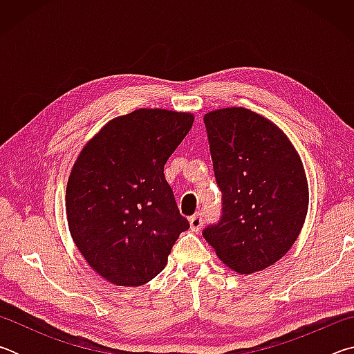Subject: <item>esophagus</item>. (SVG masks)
I'll list each match as a JSON object with an SVG mask.
<instances>
[{"mask_svg":"<svg viewBox=\"0 0 354 354\" xmlns=\"http://www.w3.org/2000/svg\"><path fill=\"white\" fill-rule=\"evenodd\" d=\"M203 214L201 212H196L195 215H192L189 218V223H190V230L192 231H200L201 226H203Z\"/></svg>","mask_w":354,"mask_h":354,"instance_id":"esophagus-1","label":"esophagus"}]
</instances>
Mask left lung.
Returning <instances> with one entry per match:
<instances>
[{
    "label": "left lung",
    "mask_w": 354,
    "mask_h": 354,
    "mask_svg": "<svg viewBox=\"0 0 354 354\" xmlns=\"http://www.w3.org/2000/svg\"><path fill=\"white\" fill-rule=\"evenodd\" d=\"M205 124L223 215L203 236L234 272L266 270L290 250L306 218L301 159L277 124L245 107L209 112Z\"/></svg>",
    "instance_id": "obj_1"
}]
</instances>
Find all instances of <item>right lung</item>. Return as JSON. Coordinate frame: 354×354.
I'll return each mask as SVG.
<instances>
[{
  "mask_svg": "<svg viewBox=\"0 0 354 354\" xmlns=\"http://www.w3.org/2000/svg\"><path fill=\"white\" fill-rule=\"evenodd\" d=\"M192 124L189 112L137 109L107 122L77 156L65 192L68 230L109 283L147 284L189 230L164 165Z\"/></svg>",
  "mask_w": 354,
  "mask_h": 354,
  "instance_id": "obj_1",
  "label": "right lung"
}]
</instances>
